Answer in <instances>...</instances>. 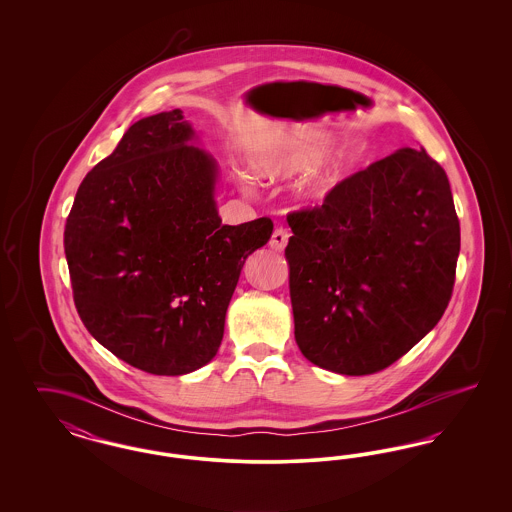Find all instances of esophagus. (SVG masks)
<instances>
[{
	"label": "esophagus",
	"instance_id": "34e87169",
	"mask_svg": "<svg viewBox=\"0 0 512 512\" xmlns=\"http://www.w3.org/2000/svg\"><path fill=\"white\" fill-rule=\"evenodd\" d=\"M288 240H290V232L280 226V228L274 230V234H272L268 245H270L274 251H284V247L288 245Z\"/></svg>",
	"mask_w": 512,
	"mask_h": 512
}]
</instances>
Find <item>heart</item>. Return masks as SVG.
Segmentation results:
<instances>
[{
  "label": "heart",
  "instance_id": "heart-1",
  "mask_svg": "<svg viewBox=\"0 0 512 512\" xmlns=\"http://www.w3.org/2000/svg\"><path fill=\"white\" fill-rule=\"evenodd\" d=\"M332 144V138L328 134H305L297 138H288L270 153H265L257 163V171L267 178L278 176H292L295 172L307 171L318 165L328 147ZM359 151L353 144L340 147L317 172H313L303 190L309 195H324L332 186L338 184L343 172L347 171L353 161L357 159ZM247 184V182H245Z\"/></svg>",
  "mask_w": 512,
  "mask_h": 512
}]
</instances>
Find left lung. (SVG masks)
I'll return each mask as SVG.
<instances>
[{
	"instance_id": "left-lung-1",
	"label": "left lung",
	"mask_w": 512,
	"mask_h": 512,
	"mask_svg": "<svg viewBox=\"0 0 512 512\" xmlns=\"http://www.w3.org/2000/svg\"><path fill=\"white\" fill-rule=\"evenodd\" d=\"M288 224L295 341L313 365L380 372L443 317L461 226L447 174L426 149H397Z\"/></svg>"
}]
</instances>
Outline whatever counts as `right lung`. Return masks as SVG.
Returning <instances> with one entry per match:
<instances>
[{
  "mask_svg": "<svg viewBox=\"0 0 512 512\" xmlns=\"http://www.w3.org/2000/svg\"><path fill=\"white\" fill-rule=\"evenodd\" d=\"M180 109L134 122L82 180L65 224L74 305L124 363L180 376L219 351L245 259L272 220L222 224L217 163Z\"/></svg>",
  "mask_w": 512,
  "mask_h": 512,
  "instance_id": "add662e5",
  "label": "right lung"
}]
</instances>
